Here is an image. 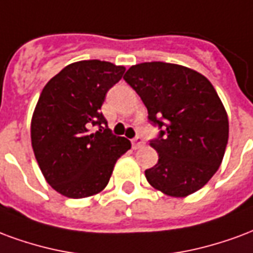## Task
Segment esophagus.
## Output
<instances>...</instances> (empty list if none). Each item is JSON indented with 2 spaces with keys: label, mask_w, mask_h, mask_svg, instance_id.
Wrapping results in <instances>:
<instances>
[{
  "label": "esophagus",
  "mask_w": 253,
  "mask_h": 253,
  "mask_svg": "<svg viewBox=\"0 0 253 253\" xmlns=\"http://www.w3.org/2000/svg\"><path fill=\"white\" fill-rule=\"evenodd\" d=\"M132 144H133V148H141L143 145H144V139L141 137V136H136L133 140H132Z\"/></svg>",
  "instance_id": "obj_1"
}]
</instances>
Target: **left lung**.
Wrapping results in <instances>:
<instances>
[{
    "label": "left lung",
    "mask_w": 253,
    "mask_h": 253,
    "mask_svg": "<svg viewBox=\"0 0 253 253\" xmlns=\"http://www.w3.org/2000/svg\"><path fill=\"white\" fill-rule=\"evenodd\" d=\"M125 82L139 94L149 124L159 128L149 145L158 163L145 169L149 185L171 197H186L215 174L228 144L229 124L218 94L204 75L178 64L132 66Z\"/></svg>",
    "instance_id": "obj_1"
}]
</instances>
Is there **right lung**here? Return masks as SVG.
Masks as SVG:
<instances>
[{
    "mask_svg": "<svg viewBox=\"0 0 253 253\" xmlns=\"http://www.w3.org/2000/svg\"><path fill=\"white\" fill-rule=\"evenodd\" d=\"M124 71L109 62L82 60L44 86L31 124L32 148L45 180L62 195L84 198L104 190L117 159L130 148L128 139L112 133L101 112Z\"/></svg>",
    "mask_w": 253,
    "mask_h": 253,
    "instance_id": "1",
    "label": "right lung"
}]
</instances>
